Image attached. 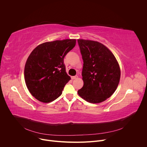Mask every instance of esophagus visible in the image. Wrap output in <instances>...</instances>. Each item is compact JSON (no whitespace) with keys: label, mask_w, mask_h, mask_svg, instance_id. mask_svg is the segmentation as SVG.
Masks as SVG:
<instances>
[{"label":"esophagus","mask_w":147,"mask_h":147,"mask_svg":"<svg viewBox=\"0 0 147 147\" xmlns=\"http://www.w3.org/2000/svg\"><path fill=\"white\" fill-rule=\"evenodd\" d=\"M78 78V76H72L71 77V79L72 80H74V79H76Z\"/></svg>","instance_id":"obj_1"}]
</instances>
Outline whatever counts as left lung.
I'll use <instances>...</instances> for the list:
<instances>
[{"label":"left lung","instance_id":"1","mask_svg":"<svg viewBox=\"0 0 147 147\" xmlns=\"http://www.w3.org/2000/svg\"><path fill=\"white\" fill-rule=\"evenodd\" d=\"M83 60V87L78 94L88 102L98 103L109 98L120 81V69L111 51L97 41L78 39Z\"/></svg>","mask_w":147,"mask_h":147}]
</instances>
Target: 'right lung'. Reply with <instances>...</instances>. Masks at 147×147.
Masks as SVG:
<instances>
[{"mask_svg":"<svg viewBox=\"0 0 147 147\" xmlns=\"http://www.w3.org/2000/svg\"><path fill=\"white\" fill-rule=\"evenodd\" d=\"M76 39L47 42L36 47L24 68L26 86L38 100L48 103L59 97L71 80L66 71L64 57L76 45Z\"/></svg>","mask_w":147,"mask_h":147,"instance_id":"obj_1","label":"right lung"}]
</instances>
